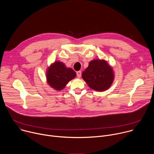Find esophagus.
<instances>
[{"label":"esophagus","instance_id":"esophagus-1","mask_svg":"<svg viewBox=\"0 0 154 154\" xmlns=\"http://www.w3.org/2000/svg\"><path fill=\"white\" fill-rule=\"evenodd\" d=\"M81 75H82V72H81V71H77V77H79V78H80V77H81Z\"/></svg>","mask_w":154,"mask_h":154}]
</instances>
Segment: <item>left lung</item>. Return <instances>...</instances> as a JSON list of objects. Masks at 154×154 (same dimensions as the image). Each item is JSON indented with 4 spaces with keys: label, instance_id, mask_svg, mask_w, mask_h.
<instances>
[{
    "label": "left lung",
    "instance_id": "obj_1",
    "mask_svg": "<svg viewBox=\"0 0 154 154\" xmlns=\"http://www.w3.org/2000/svg\"><path fill=\"white\" fill-rule=\"evenodd\" d=\"M82 76L87 85L97 91L108 90L114 80L113 69L104 60L91 61Z\"/></svg>",
    "mask_w": 154,
    "mask_h": 154
}]
</instances>
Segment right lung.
<instances>
[{
  "instance_id": "add662e5",
  "label": "right lung",
  "mask_w": 154,
  "mask_h": 154,
  "mask_svg": "<svg viewBox=\"0 0 154 154\" xmlns=\"http://www.w3.org/2000/svg\"><path fill=\"white\" fill-rule=\"evenodd\" d=\"M76 76L75 72L66 68L60 61H55L48 68L46 72L48 83L57 91L62 90L67 83Z\"/></svg>"
}]
</instances>
